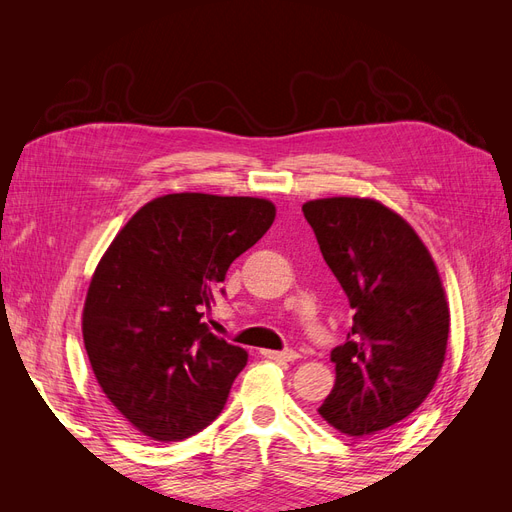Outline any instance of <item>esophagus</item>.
I'll use <instances>...</instances> for the list:
<instances>
[{"label": "esophagus", "mask_w": 512, "mask_h": 512, "mask_svg": "<svg viewBox=\"0 0 512 512\" xmlns=\"http://www.w3.org/2000/svg\"><path fill=\"white\" fill-rule=\"evenodd\" d=\"M267 356V359H273V361H294L299 359V354L294 350H265L262 352Z\"/></svg>", "instance_id": "esophagus-1"}]
</instances>
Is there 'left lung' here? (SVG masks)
<instances>
[{
	"label": "left lung",
	"instance_id": "8db88e82",
	"mask_svg": "<svg viewBox=\"0 0 512 512\" xmlns=\"http://www.w3.org/2000/svg\"><path fill=\"white\" fill-rule=\"evenodd\" d=\"M303 215L354 309L318 412L348 436H374L410 416L438 380L451 322L440 275L412 226L378 200H309Z\"/></svg>",
	"mask_w": 512,
	"mask_h": 512
}]
</instances>
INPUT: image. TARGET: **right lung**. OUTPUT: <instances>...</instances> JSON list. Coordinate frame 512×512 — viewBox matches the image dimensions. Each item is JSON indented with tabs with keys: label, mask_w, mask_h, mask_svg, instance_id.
<instances>
[{
	"label": "right lung",
	"mask_w": 512,
	"mask_h": 512,
	"mask_svg": "<svg viewBox=\"0 0 512 512\" xmlns=\"http://www.w3.org/2000/svg\"><path fill=\"white\" fill-rule=\"evenodd\" d=\"M273 220L265 198L166 194L102 256L83 309L85 350L106 397L145 436L185 440L224 410L247 352L203 316L232 260Z\"/></svg>",
	"instance_id": "1"
}]
</instances>
